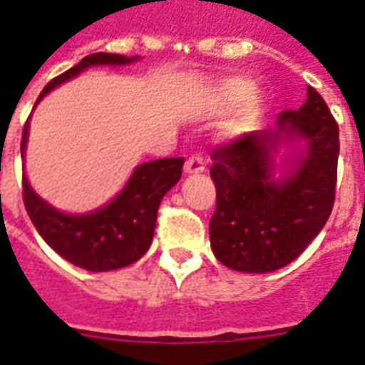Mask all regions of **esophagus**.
<instances>
[{
  "label": "esophagus",
  "instance_id": "obj_1",
  "mask_svg": "<svg viewBox=\"0 0 365 365\" xmlns=\"http://www.w3.org/2000/svg\"><path fill=\"white\" fill-rule=\"evenodd\" d=\"M185 172L187 174H201L205 172V158L203 155H193L185 160Z\"/></svg>",
  "mask_w": 365,
  "mask_h": 365
}]
</instances>
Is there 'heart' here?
I'll return each mask as SVG.
<instances>
[{"mask_svg":"<svg viewBox=\"0 0 365 365\" xmlns=\"http://www.w3.org/2000/svg\"><path fill=\"white\" fill-rule=\"evenodd\" d=\"M253 91V83L247 79H230L226 81L222 86H220V96H222L224 102H237V100L247 98L244 110H242V121H251L253 120V114L257 110V96L251 94Z\"/></svg>","mask_w":365,"mask_h":365,"instance_id":"1","label":"heart"}]
</instances>
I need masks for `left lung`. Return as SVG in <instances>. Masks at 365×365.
<instances>
[{
	"label": "left lung",
	"mask_w": 365,
	"mask_h": 365,
	"mask_svg": "<svg viewBox=\"0 0 365 365\" xmlns=\"http://www.w3.org/2000/svg\"><path fill=\"white\" fill-rule=\"evenodd\" d=\"M282 136L304 138L308 147L293 174L277 182L272 150ZM339 150V125L313 86L299 110L280 112L274 129L212 148L217 209L209 234L215 257L242 272H272L299 257L333 210Z\"/></svg>",
	"instance_id": "8db88e82"
}]
</instances>
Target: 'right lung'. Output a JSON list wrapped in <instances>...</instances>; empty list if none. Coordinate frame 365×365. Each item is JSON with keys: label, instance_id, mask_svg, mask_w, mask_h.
I'll list each match as a JSON object with an SVG mask.
<instances>
[{"label": "right lung", "instance_id": "add662e5", "mask_svg": "<svg viewBox=\"0 0 365 365\" xmlns=\"http://www.w3.org/2000/svg\"><path fill=\"white\" fill-rule=\"evenodd\" d=\"M137 58L120 53H91L71 69L58 75L44 86L38 100L63 81L77 77L91 66H123ZM36 100V102H38ZM29 120L21 139L24 156ZM183 158H160L137 166L128 185L106 207L88 215H66L42 201L23 175V201L34 228L44 242L73 265L102 272L128 267L147 253L155 236L156 212L162 197L180 182Z\"/></svg>", "mask_w": 365, "mask_h": 365}]
</instances>
